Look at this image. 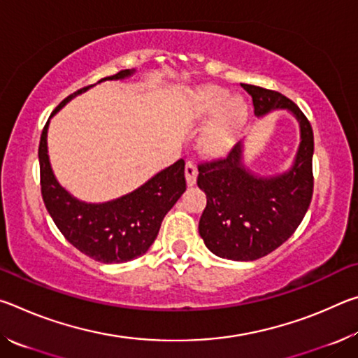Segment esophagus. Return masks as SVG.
I'll return each mask as SVG.
<instances>
[{"label": "esophagus", "instance_id": "34e87169", "mask_svg": "<svg viewBox=\"0 0 358 358\" xmlns=\"http://www.w3.org/2000/svg\"><path fill=\"white\" fill-rule=\"evenodd\" d=\"M185 173H186V183L187 186H194L196 185V178H197V167L192 161H187L185 166Z\"/></svg>", "mask_w": 358, "mask_h": 358}]
</instances>
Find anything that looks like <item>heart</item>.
<instances>
[{"instance_id": "heart-1", "label": "heart", "mask_w": 358, "mask_h": 358, "mask_svg": "<svg viewBox=\"0 0 358 358\" xmlns=\"http://www.w3.org/2000/svg\"><path fill=\"white\" fill-rule=\"evenodd\" d=\"M194 110L201 118H210L217 113L203 138V145L211 151L227 147L248 118V106L243 99H230L227 90L213 85L199 90L194 98Z\"/></svg>"}]
</instances>
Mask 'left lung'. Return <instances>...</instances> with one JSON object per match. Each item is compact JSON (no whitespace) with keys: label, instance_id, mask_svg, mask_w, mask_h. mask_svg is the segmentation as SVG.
I'll list each match as a JSON object with an SVG mask.
<instances>
[{"label":"left lung","instance_id":"left-lung-1","mask_svg":"<svg viewBox=\"0 0 358 358\" xmlns=\"http://www.w3.org/2000/svg\"><path fill=\"white\" fill-rule=\"evenodd\" d=\"M241 87L251 94L257 117L287 108L301 126L295 164L280 177H254L241 166L240 147L197 166V185L207 194V207L199 221L203 243L224 259L256 260L281 246L310 208L314 136L311 123L294 101L275 90L248 83Z\"/></svg>","mask_w":358,"mask_h":358}]
</instances>
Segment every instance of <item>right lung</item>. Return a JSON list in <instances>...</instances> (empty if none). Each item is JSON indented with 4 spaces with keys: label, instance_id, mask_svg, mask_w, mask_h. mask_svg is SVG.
Returning a JSON list of instances; mask_svg holds the SVG:
<instances>
[{
    "label": "right lung",
    "instance_id": "1",
    "mask_svg": "<svg viewBox=\"0 0 358 358\" xmlns=\"http://www.w3.org/2000/svg\"><path fill=\"white\" fill-rule=\"evenodd\" d=\"M131 74L132 71L123 69L99 82L117 80ZM90 87H83L63 99L53 113ZM47 126L48 121L42 129L38 151L41 194L48 215L64 238L85 256L102 264L128 262L147 252L157 237L167 211L186 189L185 161H177L134 192L117 201L99 205L83 203L66 192L53 177L47 156Z\"/></svg>",
    "mask_w": 358,
    "mask_h": 358
}]
</instances>
